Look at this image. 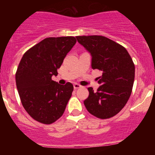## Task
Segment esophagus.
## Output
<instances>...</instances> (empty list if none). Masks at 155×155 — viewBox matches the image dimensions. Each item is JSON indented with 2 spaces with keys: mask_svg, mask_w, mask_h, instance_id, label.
Returning <instances> with one entry per match:
<instances>
[{
  "mask_svg": "<svg viewBox=\"0 0 155 155\" xmlns=\"http://www.w3.org/2000/svg\"><path fill=\"white\" fill-rule=\"evenodd\" d=\"M81 87V86L80 84H77V83L74 84V89H78V88H80Z\"/></svg>",
  "mask_w": 155,
  "mask_h": 155,
  "instance_id": "34e87169",
  "label": "esophagus"
}]
</instances>
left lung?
Masks as SVG:
<instances>
[{
	"instance_id": "left-lung-1",
	"label": "left lung",
	"mask_w": 155,
	"mask_h": 155,
	"mask_svg": "<svg viewBox=\"0 0 155 155\" xmlns=\"http://www.w3.org/2000/svg\"><path fill=\"white\" fill-rule=\"evenodd\" d=\"M78 42L91 56V68L102 72L98 78L96 91L88 87L84 101L87 110L99 119L116 116L130 98L135 77V66L127 50L117 42L102 35L76 36Z\"/></svg>"
}]
</instances>
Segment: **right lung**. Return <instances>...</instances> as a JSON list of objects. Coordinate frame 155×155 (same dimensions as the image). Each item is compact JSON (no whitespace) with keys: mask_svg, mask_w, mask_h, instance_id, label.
<instances>
[{"mask_svg":"<svg viewBox=\"0 0 155 155\" xmlns=\"http://www.w3.org/2000/svg\"><path fill=\"white\" fill-rule=\"evenodd\" d=\"M73 36L50 37L25 53L15 74L16 86L23 107L31 117L44 124L61 118L71 98L73 84L52 80L76 43Z\"/></svg>","mask_w":155,"mask_h":155,"instance_id":"add662e5","label":"right lung"}]
</instances>
